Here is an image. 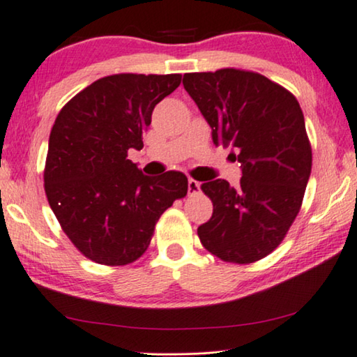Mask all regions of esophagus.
Returning a JSON list of instances; mask_svg holds the SVG:
<instances>
[{
  "instance_id": "obj_1",
  "label": "esophagus",
  "mask_w": 357,
  "mask_h": 357,
  "mask_svg": "<svg viewBox=\"0 0 357 357\" xmlns=\"http://www.w3.org/2000/svg\"><path fill=\"white\" fill-rule=\"evenodd\" d=\"M188 190H189V194H197L200 190V183H197L195 179L190 178L188 181Z\"/></svg>"
}]
</instances>
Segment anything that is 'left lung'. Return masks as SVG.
<instances>
[{
	"label": "left lung",
	"instance_id": "obj_1",
	"mask_svg": "<svg viewBox=\"0 0 357 357\" xmlns=\"http://www.w3.org/2000/svg\"><path fill=\"white\" fill-rule=\"evenodd\" d=\"M184 89L211 126L216 146H232L242 179L200 189L213 202L199 226L202 245L226 263L248 264L280 245L301 208L312 152L305 116L289 89L257 72L220 68L185 73Z\"/></svg>",
	"mask_w": 357,
	"mask_h": 357
}]
</instances>
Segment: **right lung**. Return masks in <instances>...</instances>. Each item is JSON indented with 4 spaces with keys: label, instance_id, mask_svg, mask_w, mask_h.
<instances>
[{
    "label": "right lung",
    "instance_id": "add662e5",
    "mask_svg": "<svg viewBox=\"0 0 357 357\" xmlns=\"http://www.w3.org/2000/svg\"><path fill=\"white\" fill-rule=\"evenodd\" d=\"M179 73H116L68 100L52 125L45 192L73 245L94 263L125 266L142 257L157 221L188 194V178L142 174L128 160L142 149L152 110L179 86Z\"/></svg>",
    "mask_w": 357,
    "mask_h": 357
}]
</instances>
